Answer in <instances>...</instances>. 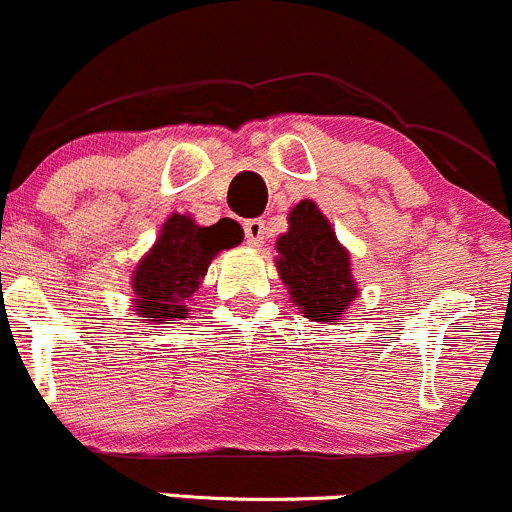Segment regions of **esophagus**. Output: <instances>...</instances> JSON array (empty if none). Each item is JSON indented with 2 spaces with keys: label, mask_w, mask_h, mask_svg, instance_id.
<instances>
[{
  "label": "esophagus",
  "mask_w": 512,
  "mask_h": 512,
  "mask_svg": "<svg viewBox=\"0 0 512 512\" xmlns=\"http://www.w3.org/2000/svg\"><path fill=\"white\" fill-rule=\"evenodd\" d=\"M244 234H246V241H249V246H263V234H266V224H263L261 219H251L244 224Z\"/></svg>",
  "instance_id": "1"
}]
</instances>
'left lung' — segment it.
<instances>
[{
  "mask_svg": "<svg viewBox=\"0 0 512 512\" xmlns=\"http://www.w3.org/2000/svg\"><path fill=\"white\" fill-rule=\"evenodd\" d=\"M276 271L293 306L316 323H338L358 298L351 254L338 241L316 201L301 199L288 211V231L276 239Z\"/></svg>",
  "mask_w": 512,
  "mask_h": 512,
  "instance_id": "left-lung-1",
  "label": "left lung"
}]
</instances>
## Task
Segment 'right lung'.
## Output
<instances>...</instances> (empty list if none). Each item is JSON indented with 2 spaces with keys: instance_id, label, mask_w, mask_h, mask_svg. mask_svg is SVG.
I'll return each instance as SVG.
<instances>
[{
  "instance_id": "1",
  "label": "right lung",
  "mask_w": 512,
  "mask_h": 512,
  "mask_svg": "<svg viewBox=\"0 0 512 512\" xmlns=\"http://www.w3.org/2000/svg\"><path fill=\"white\" fill-rule=\"evenodd\" d=\"M244 241V231L231 219L199 226L191 214H171L161 224L154 246L131 273L134 313L141 323L189 318V306L204 283L211 261Z\"/></svg>"
}]
</instances>
